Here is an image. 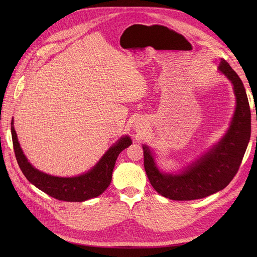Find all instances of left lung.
I'll return each mask as SVG.
<instances>
[{"label":"left lung","mask_w":257,"mask_h":257,"mask_svg":"<svg viewBox=\"0 0 257 257\" xmlns=\"http://www.w3.org/2000/svg\"><path fill=\"white\" fill-rule=\"evenodd\" d=\"M219 71L233 85L236 107L223 139L208 152L178 174L160 172L149 147L144 145V166L154 190L171 200L202 199L225 188L235 176L251 136V112L240 78L229 63L221 59Z\"/></svg>","instance_id":"8db88e82"}]
</instances>
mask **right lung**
I'll return each mask as SVG.
<instances>
[{"instance_id":"right-lung-1","label":"right lung","mask_w":257,"mask_h":257,"mask_svg":"<svg viewBox=\"0 0 257 257\" xmlns=\"http://www.w3.org/2000/svg\"><path fill=\"white\" fill-rule=\"evenodd\" d=\"M11 134L17 161L25 177L47 195L67 202H83L100 196L111 182L112 171L118 154L132 144L129 137H123L109 148L98 164L87 173L76 177H56L38 171L26 158L13 127V120L11 121Z\"/></svg>"}]
</instances>
